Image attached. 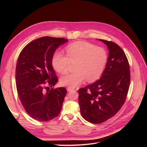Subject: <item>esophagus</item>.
<instances>
[{"label": "esophagus", "mask_w": 147, "mask_h": 147, "mask_svg": "<svg viewBox=\"0 0 147 147\" xmlns=\"http://www.w3.org/2000/svg\"><path fill=\"white\" fill-rule=\"evenodd\" d=\"M73 90H74V88H69V87H68V88H67V91H68V92H69V91Z\"/></svg>", "instance_id": "34e87169"}]
</instances>
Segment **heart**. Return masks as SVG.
<instances>
[{"mask_svg":"<svg viewBox=\"0 0 147 147\" xmlns=\"http://www.w3.org/2000/svg\"><path fill=\"white\" fill-rule=\"evenodd\" d=\"M65 52L67 56L57 51L52 58L53 69L60 74L67 72L69 61H76V71L61 78L62 85L74 88L86 79L92 82L101 77L108 59L107 53L104 48L87 42H78L67 46Z\"/></svg>","mask_w":147,"mask_h":147,"instance_id":"obj_1","label":"heart"}]
</instances>
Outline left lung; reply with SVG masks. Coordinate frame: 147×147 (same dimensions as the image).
Returning a JSON list of instances; mask_svg holds the SVG:
<instances>
[{
	"mask_svg": "<svg viewBox=\"0 0 147 147\" xmlns=\"http://www.w3.org/2000/svg\"><path fill=\"white\" fill-rule=\"evenodd\" d=\"M99 40L109 51L104 71L98 80L78 90L82 117L94 124L109 120L120 110L130 80L129 64L124 51L113 42Z\"/></svg>",
	"mask_w": 147,
	"mask_h": 147,
	"instance_id": "obj_1",
	"label": "left lung"
}]
</instances>
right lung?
Returning <instances> with one entry per match:
<instances>
[{"instance_id": "1", "label": "right lung", "mask_w": 147, "mask_h": 147, "mask_svg": "<svg viewBox=\"0 0 147 147\" xmlns=\"http://www.w3.org/2000/svg\"><path fill=\"white\" fill-rule=\"evenodd\" d=\"M68 40L42 37L31 42L18 57L15 80L20 101L27 114L39 121H47L60 113L67 94L65 88L53 89L58 78L52 65L57 48Z\"/></svg>"}]
</instances>
